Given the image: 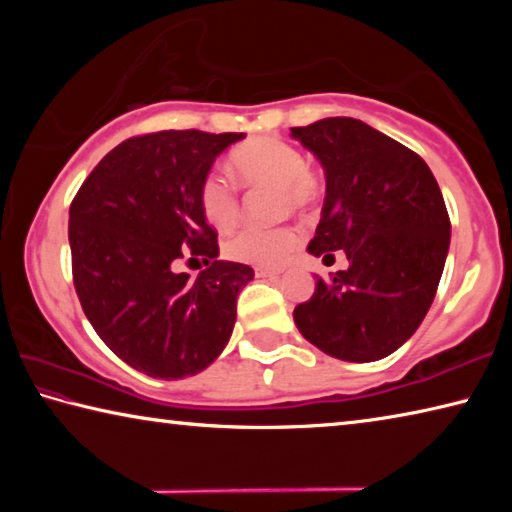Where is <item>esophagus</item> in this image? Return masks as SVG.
Wrapping results in <instances>:
<instances>
[{"instance_id":"esophagus-1","label":"esophagus","mask_w":512,"mask_h":512,"mask_svg":"<svg viewBox=\"0 0 512 512\" xmlns=\"http://www.w3.org/2000/svg\"><path fill=\"white\" fill-rule=\"evenodd\" d=\"M255 275H257V277H277V275H280V271H277V268L257 266V268H255Z\"/></svg>"}]
</instances>
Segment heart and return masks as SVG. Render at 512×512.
Here are the masks:
<instances>
[{"instance_id":"heart-1","label":"heart","mask_w":512,"mask_h":512,"mask_svg":"<svg viewBox=\"0 0 512 512\" xmlns=\"http://www.w3.org/2000/svg\"><path fill=\"white\" fill-rule=\"evenodd\" d=\"M232 171L239 185L246 189L275 187L277 212L307 214L323 196V178L305 162L296 144L280 137H255L237 146L230 155ZM198 205L205 221L219 232L235 228L241 216L237 187L219 171L205 173L198 187ZM300 246V232L293 225L280 228H246L225 244V255L235 262L255 264L264 268L282 266Z\"/></svg>"}]
</instances>
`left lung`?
Returning a JSON list of instances; mask_svg holds the SVG:
<instances>
[{
	"instance_id": "left-lung-1",
	"label": "left lung",
	"mask_w": 512,
	"mask_h": 512,
	"mask_svg": "<svg viewBox=\"0 0 512 512\" xmlns=\"http://www.w3.org/2000/svg\"><path fill=\"white\" fill-rule=\"evenodd\" d=\"M323 162L327 194L309 253L348 257L293 309L309 343L368 363L409 341L436 296L449 248L443 192L418 153L352 117L291 128Z\"/></svg>"
}]
</instances>
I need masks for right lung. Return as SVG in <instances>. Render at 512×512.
<instances>
[{"label":"right lung","instance_id":"obj_1","mask_svg":"<svg viewBox=\"0 0 512 512\" xmlns=\"http://www.w3.org/2000/svg\"><path fill=\"white\" fill-rule=\"evenodd\" d=\"M244 133L158 131L128 137L69 205L72 280L99 339L155 379L201 372L219 357L253 268L221 262L198 187ZM180 261L206 264L196 281Z\"/></svg>","mask_w":512,"mask_h":512}]
</instances>
